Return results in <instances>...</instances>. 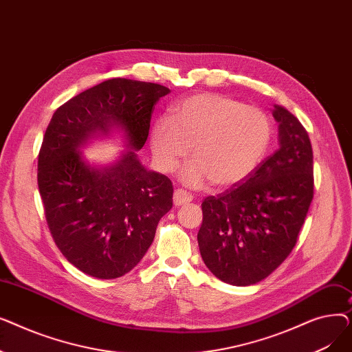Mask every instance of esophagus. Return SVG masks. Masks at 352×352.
I'll list each match as a JSON object with an SVG mask.
<instances>
[{
  "mask_svg": "<svg viewBox=\"0 0 352 352\" xmlns=\"http://www.w3.org/2000/svg\"><path fill=\"white\" fill-rule=\"evenodd\" d=\"M192 201V195L187 191L184 190H175L174 192V206L175 207H179V206H184V204H188V202Z\"/></svg>",
  "mask_w": 352,
  "mask_h": 352,
  "instance_id": "esophagus-1",
  "label": "esophagus"
}]
</instances>
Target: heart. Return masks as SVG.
<instances>
[{"label": "heart", "instance_id": "b5f03b06", "mask_svg": "<svg viewBox=\"0 0 352 352\" xmlns=\"http://www.w3.org/2000/svg\"><path fill=\"white\" fill-rule=\"evenodd\" d=\"M272 126L263 109L217 92H199L179 101L171 120L154 121L150 145L158 168L173 173L192 146L195 157L181 178L190 187L211 182L230 188L245 181L265 158Z\"/></svg>", "mask_w": 352, "mask_h": 352}]
</instances>
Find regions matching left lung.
I'll list each match as a JSON object with an SVG mask.
<instances>
[{
    "label": "left lung",
    "instance_id": "obj_1",
    "mask_svg": "<svg viewBox=\"0 0 352 352\" xmlns=\"http://www.w3.org/2000/svg\"><path fill=\"white\" fill-rule=\"evenodd\" d=\"M280 148L241 184L202 201L198 247L208 270L231 285L263 281L297 244L314 197L307 129L284 107L272 111Z\"/></svg>",
    "mask_w": 352,
    "mask_h": 352
}]
</instances>
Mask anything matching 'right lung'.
<instances>
[{
  "label": "right lung",
  "instance_id": "obj_1",
  "mask_svg": "<svg viewBox=\"0 0 352 352\" xmlns=\"http://www.w3.org/2000/svg\"><path fill=\"white\" fill-rule=\"evenodd\" d=\"M168 92L154 82L107 80L58 107L45 129L36 173L45 219L55 245L84 274L113 280L131 271L173 207L171 179L146 171L135 153ZM114 124L132 150L108 169L89 167L79 145Z\"/></svg>",
  "mask_w": 352,
  "mask_h": 352
}]
</instances>
